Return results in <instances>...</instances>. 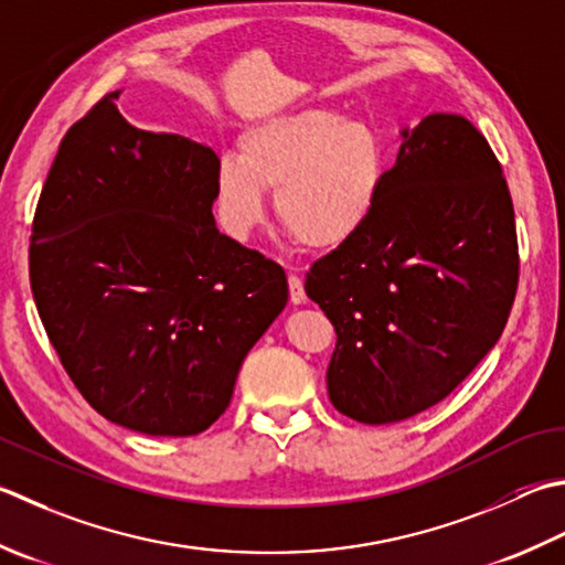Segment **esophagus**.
Wrapping results in <instances>:
<instances>
[{"label":"esophagus","instance_id":"obj_1","mask_svg":"<svg viewBox=\"0 0 565 565\" xmlns=\"http://www.w3.org/2000/svg\"><path fill=\"white\" fill-rule=\"evenodd\" d=\"M289 298L294 306L306 303V289H303V281L298 274H289Z\"/></svg>","mask_w":565,"mask_h":565}]
</instances>
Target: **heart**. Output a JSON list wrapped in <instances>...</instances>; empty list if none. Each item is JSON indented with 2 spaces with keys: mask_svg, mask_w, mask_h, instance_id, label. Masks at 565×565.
I'll use <instances>...</instances> for the list:
<instances>
[{
  "mask_svg": "<svg viewBox=\"0 0 565 565\" xmlns=\"http://www.w3.org/2000/svg\"><path fill=\"white\" fill-rule=\"evenodd\" d=\"M390 149L367 119L320 107L271 115L242 131L239 157L215 166L217 223L247 239L276 191V215L306 249H338L370 223L380 205Z\"/></svg>",
  "mask_w": 565,
  "mask_h": 565,
  "instance_id": "1",
  "label": "heart"
}]
</instances>
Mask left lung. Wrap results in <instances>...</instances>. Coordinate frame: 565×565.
I'll list each match as a JSON object with an SVG mask.
<instances>
[{
	"label": "left lung",
	"instance_id": "obj_1",
	"mask_svg": "<svg viewBox=\"0 0 565 565\" xmlns=\"http://www.w3.org/2000/svg\"><path fill=\"white\" fill-rule=\"evenodd\" d=\"M402 139L370 223L306 274L338 333L330 402L372 426L446 399L497 345L519 279L512 195L488 139L440 113Z\"/></svg>",
	"mask_w": 565,
	"mask_h": 565
}]
</instances>
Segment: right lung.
Returning <instances> with one entry per match:
<instances>
[{
	"label": "right lung",
	"instance_id": "add662e5",
	"mask_svg": "<svg viewBox=\"0 0 565 565\" xmlns=\"http://www.w3.org/2000/svg\"><path fill=\"white\" fill-rule=\"evenodd\" d=\"M107 95L63 137L31 227L41 323L87 404L195 436L289 301L286 274L217 230V153L131 127Z\"/></svg>",
	"mask_w": 565,
	"mask_h": 565
}]
</instances>
